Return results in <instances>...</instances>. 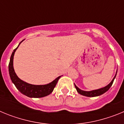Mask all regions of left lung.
Listing matches in <instances>:
<instances>
[{"label": "left lung", "mask_w": 124, "mask_h": 124, "mask_svg": "<svg viewBox=\"0 0 124 124\" xmlns=\"http://www.w3.org/2000/svg\"><path fill=\"white\" fill-rule=\"evenodd\" d=\"M117 71H116V75L114 77L113 79L112 80L111 82L109 83L108 85H107L106 86L104 87H102V88L98 89H96V90H93L90 91H83L80 89L79 87H78L77 86H76V84H74V86H75L76 90H77V92L80 94L81 95H83V96H86V97H96V96H99L100 95L103 94L104 93H105L106 92H107V91L109 90L110 87H111L112 84H113V82L114 81V79L116 78V74H117Z\"/></svg>", "instance_id": "left-lung-1"}]
</instances>
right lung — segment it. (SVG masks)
Returning a JSON list of instances; mask_svg holds the SVG:
<instances>
[{
  "mask_svg": "<svg viewBox=\"0 0 124 124\" xmlns=\"http://www.w3.org/2000/svg\"><path fill=\"white\" fill-rule=\"evenodd\" d=\"M23 40H22L18 46L14 50L10 56L9 64H8V71H9L11 80L15 86V87H17V89L22 94L25 95L27 97H31V98H40V97H43L48 96L53 92L57 83H58V81L61 78V76L56 78L55 79L53 80L52 82L48 83V84H44V85H34V84L26 83L20 79L17 76L14 71V63H14V54L20 43Z\"/></svg>",
  "mask_w": 124,
  "mask_h": 124,
  "instance_id": "right-lung-1",
  "label": "right lung"
}]
</instances>
